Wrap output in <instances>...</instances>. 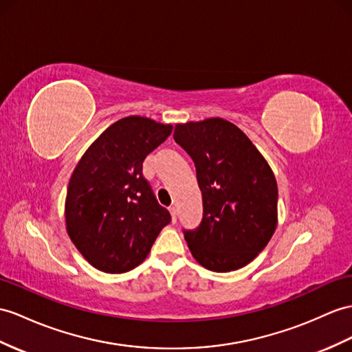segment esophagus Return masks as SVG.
Wrapping results in <instances>:
<instances>
[{"mask_svg":"<svg viewBox=\"0 0 352 352\" xmlns=\"http://www.w3.org/2000/svg\"><path fill=\"white\" fill-rule=\"evenodd\" d=\"M170 213H171V219H173V222H176V219H177L176 206H170Z\"/></svg>","mask_w":352,"mask_h":352,"instance_id":"34e87169","label":"esophagus"}]
</instances>
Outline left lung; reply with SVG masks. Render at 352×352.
Instances as JSON below:
<instances>
[{
    "mask_svg": "<svg viewBox=\"0 0 352 352\" xmlns=\"http://www.w3.org/2000/svg\"><path fill=\"white\" fill-rule=\"evenodd\" d=\"M173 139L194 161L203 197L199 227L184 228L194 258L213 272L243 267L276 228L278 185L272 168L226 119L176 125Z\"/></svg>",
    "mask_w": 352,
    "mask_h": 352,
    "instance_id": "obj_1",
    "label": "left lung"
}]
</instances>
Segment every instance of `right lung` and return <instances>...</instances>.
I'll list each match as a JSON object with an SVG mask.
<instances>
[{
	"instance_id": "add662e5",
	"label": "right lung",
	"mask_w": 352,
	"mask_h": 352,
	"mask_svg": "<svg viewBox=\"0 0 352 352\" xmlns=\"http://www.w3.org/2000/svg\"><path fill=\"white\" fill-rule=\"evenodd\" d=\"M171 130L142 116L119 119L76 166L67 190V231L94 267L107 273L133 270L170 224V212L143 176V161Z\"/></svg>"
}]
</instances>
